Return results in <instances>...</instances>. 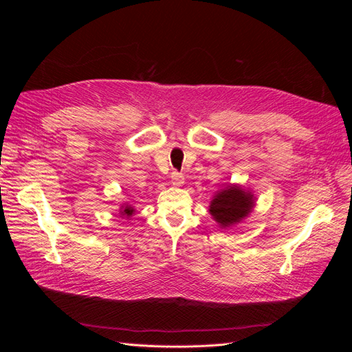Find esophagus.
<instances>
[{
	"instance_id": "34e87169",
	"label": "esophagus",
	"mask_w": 352,
	"mask_h": 352,
	"mask_svg": "<svg viewBox=\"0 0 352 352\" xmlns=\"http://www.w3.org/2000/svg\"><path fill=\"white\" fill-rule=\"evenodd\" d=\"M170 177H172V184H173L175 186H182V185L185 184V177H184V175H182V173H179V172H176V170H175V172L172 173V176H170Z\"/></svg>"
}]
</instances>
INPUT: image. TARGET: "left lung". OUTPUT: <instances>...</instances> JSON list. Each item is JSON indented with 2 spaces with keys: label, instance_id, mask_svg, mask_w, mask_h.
<instances>
[{
  "label": "left lung",
  "instance_id": "8db88e82",
  "mask_svg": "<svg viewBox=\"0 0 352 352\" xmlns=\"http://www.w3.org/2000/svg\"><path fill=\"white\" fill-rule=\"evenodd\" d=\"M254 195L242 186L228 185L217 190L210 202V214L220 228H230L247 217L254 207Z\"/></svg>",
  "mask_w": 352,
  "mask_h": 352
}]
</instances>
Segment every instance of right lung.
Returning <instances> with one entry per match:
<instances>
[{
  "instance_id": "1",
  "label": "right lung",
  "mask_w": 352,
  "mask_h": 352,
  "mask_svg": "<svg viewBox=\"0 0 352 352\" xmlns=\"http://www.w3.org/2000/svg\"><path fill=\"white\" fill-rule=\"evenodd\" d=\"M133 212H135V208L129 204H124V206L120 207V214L124 216V217H131Z\"/></svg>"
}]
</instances>
